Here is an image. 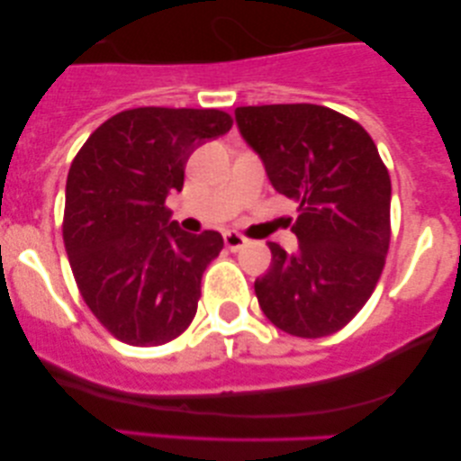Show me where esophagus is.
<instances>
[{
	"label": "esophagus",
	"instance_id": "obj_1",
	"mask_svg": "<svg viewBox=\"0 0 461 461\" xmlns=\"http://www.w3.org/2000/svg\"><path fill=\"white\" fill-rule=\"evenodd\" d=\"M225 247L230 249V251H238V249H242L247 245V238L242 234H238V231H225Z\"/></svg>",
	"mask_w": 461,
	"mask_h": 461
}]
</instances>
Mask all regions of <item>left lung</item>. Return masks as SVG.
Masks as SVG:
<instances>
[{"label": "left lung", "mask_w": 461, "mask_h": 461, "mask_svg": "<svg viewBox=\"0 0 461 461\" xmlns=\"http://www.w3.org/2000/svg\"><path fill=\"white\" fill-rule=\"evenodd\" d=\"M240 136L273 188L299 203L297 251L268 242L256 297L275 327L322 338L373 294L390 245V176L362 125L314 104L236 108Z\"/></svg>", "instance_id": "left-lung-1"}]
</instances>
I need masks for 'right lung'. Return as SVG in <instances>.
Segmentation results:
<instances>
[{
  "mask_svg": "<svg viewBox=\"0 0 461 461\" xmlns=\"http://www.w3.org/2000/svg\"><path fill=\"white\" fill-rule=\"evenodd\" d=\"M221 110L134 108L88 136L67 177L65 238L82 299L131 347H158L193 322L219 231L188 234L164 208L190 153L230 131Z\"/></svg>",
  "mask_w": 461,
  "mask_h": 461,
  "instance_id": "1",
  "label": "right lung"
}]
</instances>
